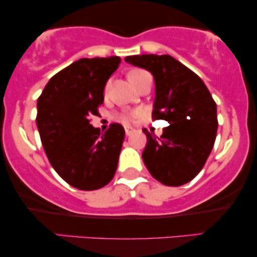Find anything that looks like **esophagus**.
Here are the masks:
<instances>
[{
  "label": "esophagus",
  "instance_id": "esophagus-1",
  "mask_svg": "<svg viewBox=\"0 0 257 257\" xmlns=\"http://www.w3.org/2000/svg\"><path fill=\"white\" fill-rule=\"evenodd\" d=\"M132 133H133V130L132 128H126L125 130V135L126 136H131Z\"/></svg>",
  "mask_w": 257,
  "mask_h": 257
}]
</instances>
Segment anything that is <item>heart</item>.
I'll return each instance as SVG.
<instances>
[{"label": "heart", "mask_w": 257, "mask_h": 257, "mask_svg": "<svg viewBox=\"0 0 257 257\" xmlns=\"http://www.w3.org/2000/svg\"><path fill=\"white\" fill-rule=\"evenodd\" d=\"M143 72H145V71H143V70H133V71L130 72V73H128V79H130V82H133V80H135L139 75H142ZM139 115H140V112L137 111V112H133V113H130V114H124V115H122V117H121V119H122V120H124L125 122H128V121L133 120V119H135V118L139 117Z\"/></svg>", "instance_id": "1"}]
</instances>
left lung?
Masks as SVG:
<instances>
[{
	"label": "left lung",
	"mask_w": 257,
	"mask_h": 257,
	"mask_svg": "<svg viewBox=\"0 0 257 257\" xmlns=\"http://www.w3.org/2000/svg\"><path fill=\"white\" fill-rule=\"evenodd\" d=\"M125 62L152 73L153 119L170 126L157 137L146 128L143 160L158 181L181 186L194 179L212 152L217 131L216 104L200 77L170 55H135Z\"/></svg>",
	"instance_id": "8db88e82"
}]
</instances>
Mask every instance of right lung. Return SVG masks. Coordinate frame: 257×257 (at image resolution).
I'll return each mask as SVG.
<instances>
[{
    "label": "right lung",
    "instance_id": "right-lung-1",
    "mask_svg": "<svg viewBox=\"0 0 257 257\" xmlns=\"http://www.w3.org/2000/svg\"><path fill=\"white\" fill-rule=\"evenodd\" d=\"M120 58H82L52 77L37 100V128L51 166L82 191L107 185L117 171L124 127L104 133L90 124L104 101V89Z\"/></svg>",
    "mask_w": 257,
    "mask_h": 257
}]
</instances>
